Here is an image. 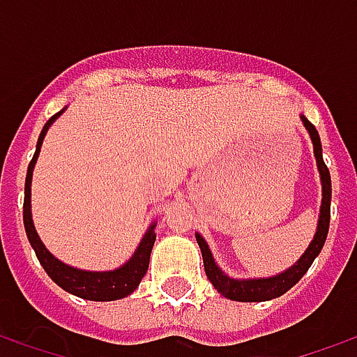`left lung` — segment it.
Instances as JSON below:
<instances>
[{
	"label": "left lung",
	"mask_w": 357,
	"mask_h": 357,
	"mask_svg": "<svg viewBox=\"0 0 357 357\" xmlns=\"http://www.w3.org/2000/svg\"><path fill=\"white\" fill-rule=\"evenodd\" d=\"M302 122L306 126L307 133L312 137L314 143V155L315 162H317V170L321 176V189H323V199H321V210H319V222H317V231L314 235V241L310 243V247L306 248V252L300 256L298 262H294L289 269L281 271L279 275L273 277H260V279H233V277L225 275L222 269L218 268V264L212 258L206 241L202 239V235L195 233L197 243L201 247L202 252V262H204V271L208 281L216 291L229 300H237V302H266V300L277 298L284 292L292 289L294 284L298 283L300 279L304 277L310 266L314 264L317 255L321 252L325 239H327V233H329V220H331V174L329 168L323 162V153H321V141H319V133L315 130V126L307 120L306 116H302Z\"/></svg>",
	"instance_id": "8db88e82"
}]
</instances>
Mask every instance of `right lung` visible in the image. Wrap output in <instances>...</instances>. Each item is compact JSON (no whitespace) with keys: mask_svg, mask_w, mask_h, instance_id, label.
Wrapping results in <instances>:
<instances>
[{"mask_svg":"<svg viewBox=\"0 0 357 357\" xmlns=\"http://www.w3.org/2000/svg\"><path fill=\"white\" fill-rule=\"evenodd\" d=\"M65 110V109H63ZM61 110V112H63ZM61 112L53 114V116L45 122L42 133L38 137V145H36V153L32 156V160L28 164L26 172V183H24V206H22V220H24V229H26V237L30 241V245L34 248L38 260L43 266V269L47 271V275L55 281V283L65 289L66 292H70L74 296H80L86 300H95V302H109V300H120L132 294L137 287H139L141 279L147 273L149 258H151V250L155 245V224H151L147 233L143 235L139 247L133 252V256L116 269L110 271H86V269H78L68 266V264L61 262L55 256L51 255L50 250L45 248L42 239L36 233L34 222H32V212H30V185H32V172H34L36 160L40 155V147H42L43 137L50 130V126L61 116Z\"/></svg>","mask_w":357,"mask_h":357,"instance_id":"add662e5","label":"right lung"}]
</instances>
